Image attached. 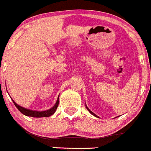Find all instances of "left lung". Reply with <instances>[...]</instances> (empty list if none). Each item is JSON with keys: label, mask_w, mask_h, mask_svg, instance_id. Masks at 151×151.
Returning a JSON list of instances; mask_svg holds the SVG:
<instances>
[{"label": "left lung", "mask_w": 151, "mask_h": 151, "mask_svg": "<svg viewBox=\"0 0 151 151\" xmlns=\"http://www.w3.org/2000/svg\"><path fill=\"white\" fill-rule=\"evenodd\" d=\"M86 109H87V110H88V111H89V112H90V113H91V114H92V115H93V116H95V117H97V118H99V116H97V115H96V114H95V113H93V112H92V111H91V110H90L89 109H88V107H87V106H86Z\"/></svg>", "instance_id": "obj_1"}]
</instances>
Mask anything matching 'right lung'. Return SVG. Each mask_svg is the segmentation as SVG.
<instances>
[{"label":"right lung","mask_w":151,"mask_h":151,"mask_svg":"<svg viewBox=\"0 0 151 151\" xmlns=\"http://www.w3.org/2000/svg\"><path fill=\"white\" fill-rule=\"evenodd\" d=\"M14 104L15 105V106L17 107V108L22 113L23 115L27 116H30V117H34V118H41V117H49V116H52V114H54L55 113L56 110H57V107L59 105V97L57 98V102L54 104V106L52 108L46 110H43V111H38V110H33L30 109H27V108H23V107L20 106L18 104H17L12 99Z\"/></svg>","instance_id":"obj_1"}]
</instances>
